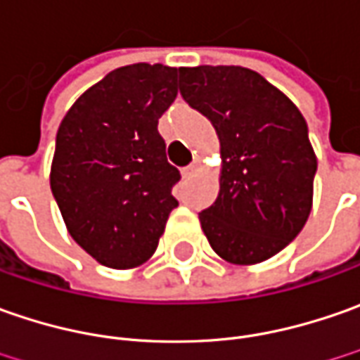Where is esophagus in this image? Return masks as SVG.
I'll return each mask as SVG.
<instances>
[{
	"instance_id": "1",
	"label": "esophagus",
	"mask_w": 360,
	"mask_h": 360,
	"mask_svg": "<svg viewBox=\"0 0 360 360\" xmlns=\"http://www.w3.org/2000/svg\"><path fill=\"white\" fill-rule=\"evenodd\" d=\"M199 169H201V161H193L191 165L181 169V173H183V177H193V175L199 173Z\"/></svg>"
}]
</instances>
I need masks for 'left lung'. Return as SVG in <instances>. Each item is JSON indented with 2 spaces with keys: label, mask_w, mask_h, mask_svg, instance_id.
<instances>
[{
  "label": "left lung",
  "mask_w": 360,
  "mask_h": 360,
  "mask_svg": "<svg viewBox=\"0 0 360 360\" xmlns=\"http://www.w3.org/2000/svg\"><path fill=\"white\" fill-rule=\"evenodd\" d=\"M179 89L213 123L221 145L219 195L199 213L205 237L227 263H263L311 215L316 155L303 113L241 65L181 68Z\"/></svg>",
  "instance_id": "8db88e82"
}]
</instances>
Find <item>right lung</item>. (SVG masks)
<instances>
[{
  "label": "right lung",
  "instance_id": "right-lung-1",
  "mask_svg": "<svg viewBox=\"0 0 360 360\" xmlns=\"http://www.w3.org/2000/svg\"><path fill=\"white\" fill-rule=\"evenodd\" d=\"M177 97V68L113 69L69 107L57 129L49 185L69 235L97 263L133 269L155 253L181 179L159 117Z\"/></svg>",
  "mask_w": 360,
  "mask_h": 360
}]
</instances>
